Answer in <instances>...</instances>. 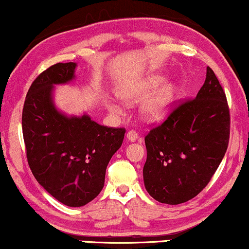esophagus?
Returning a JSON list of instances; mask_svg holds the SVG:
<instances>
[{
  "label": "esophagus",
  "mask_w": 249,
  "mask_h": 249,
  "mask_svg": "<svg viewBox=\"0 0 249 249\" xmlns=\"http://www.w3.org/2000/svg\"><path fill=\"white\" fill-rule=\"evenodd\" d=\"M127 138H128V141H130V142H136V141H137V138H138L137 131L129 130L127 132Z\"/></svg>",
  "instance_id": "esophagus-1"
}]
</instances>
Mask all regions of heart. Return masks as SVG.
Segmentation results:
<instances>
[{
	"mask_svg": "<svg viewBox=\"0 0 249 249\" xmlns=\"http://www.w3.org/2000/svg\"><path fill=\"white\" fill-rule=\"evenodd\" d=\"M160 79L152 80L151 83L142 85V86L138 87H127L124 88V89L120 90L121 98H124L125 101H136L138 98H141L142 95L146 94V90L151 89V88L155 87L156 85L160 84ZM172 91L168 89H162L153 95L152 97H149L148 100L145 101V103L142 104V112L144 114V117L148 120H156V119H160L168 113L170 107H171L172 103ZM110 110L113 112V113H119L120 112V108L117 104L112 103L110 105Z\"/></svg>",
	"mask_w": 249,
	"mask_h": 249,
	"instance_id": "heart-1",
	"label": "heart"
}]
</instances>
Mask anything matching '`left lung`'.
<instances>
[{
    "instance_id": "left-lung-1",
    "label": "left lung",
    "mask_w": 249,
    "mask_h": 249,
    "mask_svg": "<svg viewBox=\"0 0 249 249\" xmlns=\"http://www.w3.org/2000/svg\"><path fill=\"white\" fill-rule=\"evenodd\" d=\"M229 138L226 93L207 67L196 97L173 102L165 120L145 136L146 190L158 202L170 205L194 198L219 168Z\"/></svg>"
}]
</instances>
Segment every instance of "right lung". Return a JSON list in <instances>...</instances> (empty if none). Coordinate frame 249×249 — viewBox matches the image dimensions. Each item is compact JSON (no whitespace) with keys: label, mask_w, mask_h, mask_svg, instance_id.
<instances>
[{"label":"right lung","mask_w":249,"mask_h":249,"mask_svg":"<svg viewBox=\"0 0 249 249\" xmlns=\"http://www.w3.org/2000/svg\"><path fill=\"white\" fill-rule=\"evenodd\" d=\"M74 69L73 62L53 64L33 81L22 108V134L37 181L64 205L79 207L103 189L107 166L122 145L125 129L56 111L53 85L70 81Z\"/></svg>","instance_id":"right-lung-1"}]
</instances>
